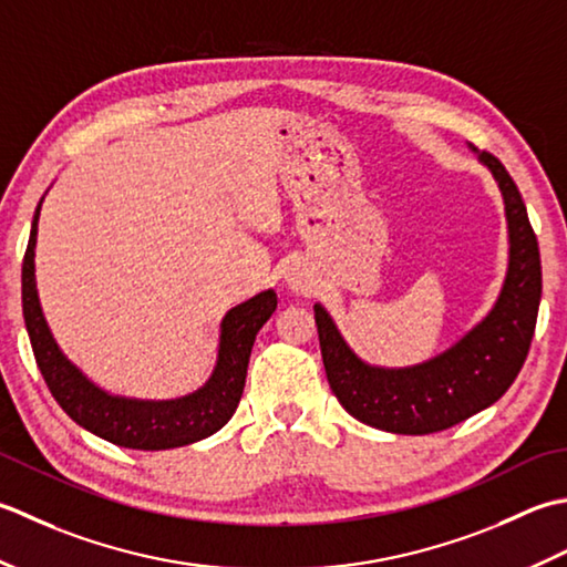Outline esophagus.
I'll return each instance as SVG.
<instances>
[{
  "instance_id": "1",
  "label": "esophagus",
  "mask_w": 567,
  "mask_h": 567,
  "mask_svg": "<svg viewBox=\"0 0 567 567\" xmlns=\"http://www.w3.org/2000/svg\"><path fill=\"white\" fill-rule=\"evenodd\" d=\"M288 288H291V291H306L308 288V279L303 274H298V271H291L288 274Z\"/></svg>"
}]
</instances>
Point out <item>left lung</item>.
Segmentation results:
<instances>
[{
    "mask_svg": "<svg viewBox=\"0 0 567 567\" xmlns=\"http://www.w3.org/2000/svg\"><path fill=\"white\" fill-rule=\"evenodd\" d=\"M504 195L509 223V271L489 316L435 360L409 369H379L357 357L326 308L316 306L322 364L342 409L372 429L429 435L467 421L499 401L522 372L540 303V254L526 205L502 161L482 152Z\"/></svg>",
    "mask_w": 567,
    "mask_h": 567,
    "instance_id": "obj_1",
    "label": "left lung"
}]
</instances>
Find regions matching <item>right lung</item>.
Returning a JSON list of instances; mask_svg holds the SVG:
<instances>
[{
  "instance_id": "add662e5",
  "label": "right lung",
  "mask_w": 567,
  "mask_h": 567,
  "mask_svg": "<svg viewBox=\"0 0 567 567\" xmlns=\"http://www.w3.org/2000/svg\"><path fill=\"white\" fill-rule=\"evenodd\" d=\"M39 213L41 203L37 215H33L24 267H21V306H24L33 357H37L45 384H49L53 399L61 403V409L85 431L132 450L190 445L223 429L237 411L241 391H245L251 344L264 322L276 310V293L264 291L229 310L223 320V332H219L215 372L195 394L176 401H134L110 396L65 360L43 320L37 276H33Z\"/></svg>"
}]
</instances>
